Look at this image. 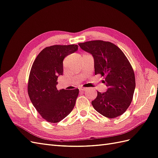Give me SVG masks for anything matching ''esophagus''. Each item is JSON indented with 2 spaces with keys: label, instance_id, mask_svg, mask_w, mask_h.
Here are the masks:
<instances>
[{
  "label": "esophagus",
  "instance_id": "34e87169",
  "mask_svg": "<svg viewBox=\"0 0 158 158\" xmlns=\"http://www.w3.org/2000/svg\"><path fill=\"white\" fill-rule=\"evenodd\" d=\"M79 89L80 91H86L88 90V88H85V87H80V88H79Z\"/></svg>",
  "mask_w": 158,
  "mask_h": 158
}]
</instances>
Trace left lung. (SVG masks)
<instances>
[{
  "label": "left lung",
  "instance_id": "obj_1",
  "mask_svg": "<svg viewBox=\"0 0 158 158\" xmlns=\"http://www.w3.org/2000/svg\"><path fill=\"white\" fill-rule=\"evenodd\" d=\"M94 60V74L103 77L108 89L92 101L94 109L107 118L123 114L133 100L135 88L134 71L124 53L109 41L94 40L78 44Z\"/></svg>",
  "mask_w": 158,
  "mask_h": 158
}]
</instances>
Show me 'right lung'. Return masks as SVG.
Masks as SVG:
<instances>
[{
    "instance_id": "add662e5",
    "label": "right lung",
    "mask_w": 158,
    "mask_h": 158,
    "mask_svg": "<svg viewBox=\"0 0 158 158\" xmlns=\"http://www.w3.org/2000/svg\"><path fill=\"white\" fill-rule=\"evenodd\" d=\"M78 49L76 44L46 47L32 65L28 80V94L34 107L46 121L60 122L75 106L78 88L58 90L56 86L57 78L63 74L64 57Z\"/></svg>"
}]
</instances>
